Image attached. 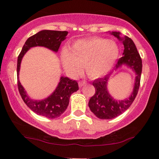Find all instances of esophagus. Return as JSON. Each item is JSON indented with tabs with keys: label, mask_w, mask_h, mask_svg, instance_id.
<instances>
[{
	"label": "esophagus",
	"mask_w": 159,
	"mask_h": 159,
	"mask_svg": "<svg viewBox=\"0 0 159 159\" xmlns=\"http://www.w3.org/2000/svg\"><path fill=\"white\" fill-rule=\"evenodd\" d=\"M86 84V81L85 80H82V81H80L79 82V86L81 88V87H82L83 85H84V84Z\"/></svg>",
	"instance_id": "obj_1"
}]
</instances>
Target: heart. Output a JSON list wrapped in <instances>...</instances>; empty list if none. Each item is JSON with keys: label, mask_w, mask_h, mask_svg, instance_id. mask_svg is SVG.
<instances>
[{"label": "heart", "mask_w": 159, "mask_h": 159, "mask_svg": "<svg viewBox=\"0 0 159 159\" xmlns=\"http://www.w3.org/2000/svg\"><path fill=\"white\" fill-rule=\"evenodd\" d=\"M119 54V45L114 40L91 38L76 41L71 50L63 49L61 61L65 71L70 75L79 73L84 65L89 77L98 78L113 68Z\"/></svg>", "instance_id": "1"}]
</instances>
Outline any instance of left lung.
Masks as SVG:
<instances>
[{
  "label": "left lung",
  "instance_id": "left-lung-1",
  "mask_svg": "<svg viewBox=\"0 0 159 159\" xmlns=\"http://www.w3.org/2000/svg\"><path fill=\"white\" fill-rule=\"evenodd\" d=\"M110 33L121 41L125 48L123 56L118 60L114 70H117L122 66H127L135 73L136 76L131 94L127 98L121 101L114 98L108 90L107 84L113 72L93 82L95 93L89 101L88 106L91 111L98 118L101 119H114L129 108L138 94L142 73V59L132 39L127 36L121 37L119 32H111Z\"/></svg>",
  "mask_w": 159,
  "mask_h": 159
}]
</instances>
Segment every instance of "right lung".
<instances>
[{"label": "right lung", "instance_id": "obj_1", "mask_svg": "<svg viewBox=\"0 0 159 159\" xmlns=\"http://www.w3.org/2000/svg\"><path fill=\"white\" fill-rule=\"evenodd\" d=\"M67 34L66 31L41 30L27 39L17 60V83L21 98L32 111L48 119L57 118L66 111L71 95L79 90L77 82L62 76L51 95L43 100H33L29 97L19 80L21 62L25 53L33 47H45L57 53L61 43L66 38Z\"/></svg>", "mask_w": 159, "mask_h": 159}]
</instances>
